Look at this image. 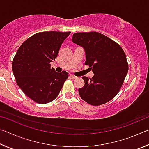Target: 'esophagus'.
<instances>
[{
	"label": "esophagus",
	"mask_w": 149,
	"mask_h": 149,
	"mask_svg": "<svg viewBox=\"0 0 149 149\" xmlns=\"http://www.w3.org/2000/svg\"><path fill=\"white\" fill-rule=\"evenodd\" d=\"M70 77L71 78V79H76V78H77V77L74 76V75H70Z\"/></svg>",
	"instance_id": "34e87169"
}]
</instances>
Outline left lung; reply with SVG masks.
Returning a JSON list of instances; mask_svg holds the SVG:
<instances>
[{"mask_svg": "<svg viewBox=\"0 0 149 149\" xmlns=\"http://www.w3.org/2000/svg\"><path fill=\"white\" fill-rule=\"evenodd\" d=\"M72 42L84 48L86 61L94 75L82 78L84 86L79 89L81 99L89 104L99 106L116 95L128 72L125 54L119 45L97 32L76 33Z\"/></svg>", "mask_w": 149, "mask_h": 149, "instance_id": "8db88e82", "label": "left lung"}]
</instances>
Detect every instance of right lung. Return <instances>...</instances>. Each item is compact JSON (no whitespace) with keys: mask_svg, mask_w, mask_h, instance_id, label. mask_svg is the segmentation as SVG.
Listing matches in <instances>:
<instances>
[{"mask_svg":"<svg viewBox=\"0 0 149 149\" xmlns=\"http://www.w3.org/2000/svg\"><path fill=\"white\" fill-rule=\"evenodd\" d=\"M71 32L45 31L27 39L12 62L16 83L26 95L39 104L52 101L59 95L68 74L50 68L62 42Z\"/></svg>","mask_w":149,"mask_h":149,"instance_id":"obj_1","label":"right lung"}]
</instances>
